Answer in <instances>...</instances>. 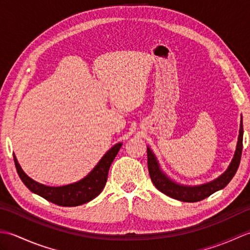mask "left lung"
Masks as SVG:
<instances>
[{
  "instance_id": "left-lung-1",
  "label": "left lung",
  "mask_w": 250,
  "mask_h": 250,
  "mask_svg": "<svg viewBox=\"0 0 250 250\" xmlns=\"http://www.w3.org/2000/svg\"><path fill=\"white\" fill-rule=\"evenodd\" d=\"M243 122L241 121L240 125V135H238V142L236 146V150L234 153V158L228 167L227 171L221 175L220 177L213 180L208 184H204L196 187H186V186H180L176 183L172 182L171 179L167 178L164 175L157 162V159L153 156V153L149 148H147V163H148V171L151 178L152 184L155 187L161 191L162 193L167 194L171 198L183 201V202H199L208 198L209 195L215 193L216 191L224 189L226 186L231 182V179L234 176L238 166L241 162L242 150H243Z\"/></svg>"
}]
</instances>
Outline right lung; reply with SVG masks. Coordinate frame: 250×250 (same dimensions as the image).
Listing matches in <instances>:
<instances>
[{"mask_svg": "<svg viewBox=\"0 0 250 250\" xmlns=\"http://www.w3.org/2000/svg\"><path fill=\"white\" fill-rule=\"evenodd\" d=\"M120 148L121 144L119 143L109 149L101 159L98 166L92 169L91 173H89L83 179L75 184L62 186V187H48V186L34 182L33 179L26 176L15 156L14 161L20 179L32 192L39 194L42 198L59 206H78L93 200L102 192L106 182H107L109 167Z\"/></svg>", "mask_w": 250, "mask_h": 250, "instance_id": "1", "label": "right lung"}]
</instances>
